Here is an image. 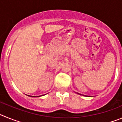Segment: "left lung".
I'll list each match as a JSON object with an SVG mask.
<instances>
[{"instance_id": "obj_1", "label": "left lung", "mask_w": 122, "mask_h": 122, "mask_svg": "<svg viewBox=\"0 0 122 122\" xmlns=\"http://www.w3.org/2000/svg\"><path fill=\"white\" fill-rule=\"evenodd\" d=\"M78 94H79V93H78ZM79 95H81V94H79Z\"/></svg>"}]
</instances>
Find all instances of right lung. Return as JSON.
<instances>
[{
  "instance_id": "right-lung-1",
  "label": "right lung",
  "mask_w": 122,
  "mask_h": 122,
  "mask_svg": "<svg viewBox=\"0 0 122 122\" xmlns=\"http://www.w3.org/2000/svg\"><path fill=\"white\" fill-rule=\"evenodd\" d=\"M28 96H29V97H34L33 96H30V95H28ZM41 96H42V95H41ZM39 97H40V96H39Z\"/></svg>"
}]
</instances>
